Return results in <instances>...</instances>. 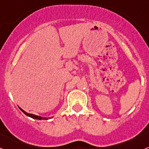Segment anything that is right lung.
<instances>
[{"mask_svg": "<svg viewBox=\"0 0 149 149\" xmlns=\"http://www.w3.org/2000/svg\"><path fill=\"white\" fill-rule=\"evenodd\" d=\"M20 108V107H19ZM20 110H22V112H23L25 114V115L31 117V118H33V119H39V120H41V119H45V118H42V117L41 116H36V115H33V114H30V113H26L25 111H24L23 110H22V108H20Z\"/></svg>", "mask_w": 149, "mask_h": 149, "instance_id": "1", "label": "right lung"}]
</instances>
